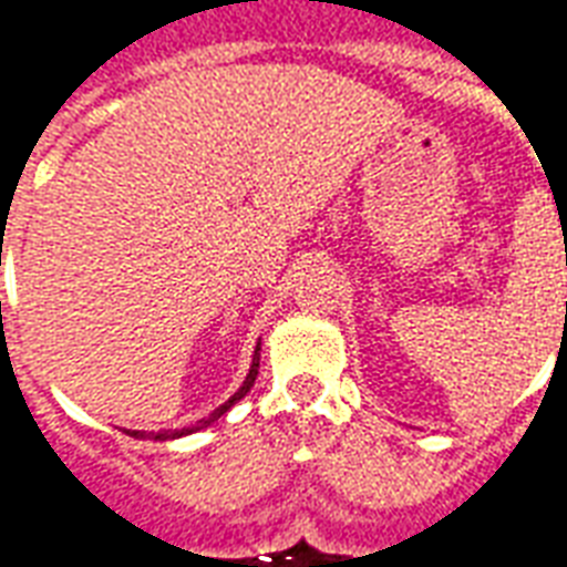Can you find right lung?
Returning a JSON list of instances; mask_svg holds the SVG:
<instances>
[{
	"label": "right lung",
	"instance_id": "obj_1",
	"mask_svg": "<svg viewBox=\"0 0 567 567\" xmlns=\"http://www.w3.org/2000/svg\"><path fill=\"white\" fill-rule=\"evenodd\" d=\"M258 368H260V343L255 346V355H251V368H248L243 385H239V389H236V392L230 394V398H227V401H224L218 410H215V413H209L206 419H199L197 425L182 427V431H161V434H154V431H151V434H148V431H127V434H130V437H136V440H145V437H148V440H175V437H185V434H194V431H203V427L212 425L215 419H221L224 413H227V410L236 404V401H243V398H246L248 389H251V385H255V380H258Z\"/></svg>",
	"mask_w": 567,
	"mask_h": 567
}]
</instances>
